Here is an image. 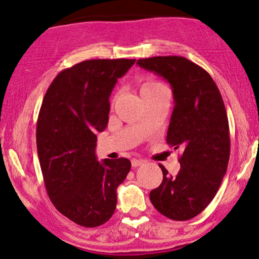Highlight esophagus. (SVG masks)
Listing matches in <instances>:
<instances>
[{
    "instance_id": "obj_1",
    "label": "esophagus",
    "mask_w": 259,
    "mask_h": 259,
    "mask_svg": "<svg viewBox=\"0 0 259 259\" xmlns=\"http://www.w3.org/2000/svg\"><path fill=\"white\" fill-rule=\"evenodd\" d=\"M132 166L133 167H137V166H141V165L144 164V160H142V159H132Z\"/></svg>"
}]
</instances>
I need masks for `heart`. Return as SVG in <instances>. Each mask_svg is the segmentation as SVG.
Wrapping results in <instances>:
<instances>
[{
  "label": "heart",
  "mask_w": 259,
  "mask_h": 259,
  "mask_svg": "<svg viewBox=\"0 0 259 259\" xmlns=\"http://www.w3.org/2000/svg\"><path fill=\"white\" fill-rule=\"evenodd\" d=\"M159 87H161L160 83L154 82V80H148V82H144L143 84H142L141 94H144V93H148V92H152V91H154V89L159 88Z\"/></svg>",
  "instance_id": "heart-1"
}]
</instances>
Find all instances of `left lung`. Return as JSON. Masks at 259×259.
<instances>
[{"label": "left lung", "mask_w": 259, "mask_h": 259, "mask_svg": "<svg viewBox=\"0 0 259 259\" xmlns=\"http://www.w3.org/2000/svg\"><path fill=\"white\" fill-rule=\"evenodd\" d=\"M137 65L170 83L175 106L166 142L184 150L176 176L159 165L162 181L150 202L168 219L190 220L213 200L228 168L230 135L222 94L210 74L185 57L156 56Z\"/></svg>", "instance_id": "1"}]
</instances>
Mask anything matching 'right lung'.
<instances>
[{
  "label": "right lung",
  "mask_w": 259,
  "mask_h": 259,
  "mask_svg": "<svg viewBox=\"0 0 259 259\" xmlns=\"http://www.w3.org/2000/svg\"><path fill=\"white\" fill-rule=\"evenodd\" d=\"M136 60H88L63 69L40 107L36 147L52 204L84 226L103 225L114 214L116 190L131 170L126 158L98 161L97 132L106 128L110 95Z\"/></svg>",
  "instance_id": "right-lung-1"
}]
</instances>
